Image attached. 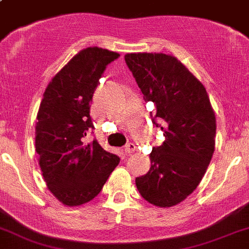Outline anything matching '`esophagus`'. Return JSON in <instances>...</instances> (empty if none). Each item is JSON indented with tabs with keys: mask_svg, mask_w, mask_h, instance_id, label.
<instances>
[{
	"mask_svg": "<svg viewBox=\"0 0 249 249\" xmlns=\"http://www.w3.org/2000/svg\"><path fill=\"white\" fill-rule=\"evenodd\" d=\"M135 150H136V145L133 143H129L125 145V154L126 155H131Z\"/></svg>",
	"mask_w": 249,
	"mask_h": 249,
	"instance_id": "obj_1",
	"label": "esophagus"
}]
</instances>
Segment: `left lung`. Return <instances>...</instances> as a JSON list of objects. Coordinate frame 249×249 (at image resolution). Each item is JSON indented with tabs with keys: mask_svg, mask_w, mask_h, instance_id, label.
<instances>
[{
	"mask_svg": "<svg viewBox=\"0 0 249 249\" xmlns=\"http://www.w3.org/2000/svg\"><path fill=\"white\" fill-rule=\"evenodd\" d=\"M152 122L165 141L152 147L151 166L136 185L154 206L173 207L197 188L214 154L216 119L206 89L175 56L163 53L125 55Z\"/></svg>",
	"mask_w": 249,
	"mask_h": 249,
	"instance_id": "left-lung-1",
	"label": "left lung"
}]
</instances>
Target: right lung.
<instances>
[{
    "label": "right lung",
    "instance_id": "1",
    "mask_svg": "<svg viewBox=\"0 0 249 249\" xmlns=\"http://www.w3.org/2000/svg\"><path fill=\"white\" fill-rule=\"evenodd\" d=\"M119 54L89 47L79 52L48 84L35 126V150L51 193L65 206L93 200L119 164L117 155L97 139L85 143L94 129L89 116L93 93L106 66Z\"/></svg>",
    "mask_w": 249,
    "mask_h": 249
}]
</instances>
